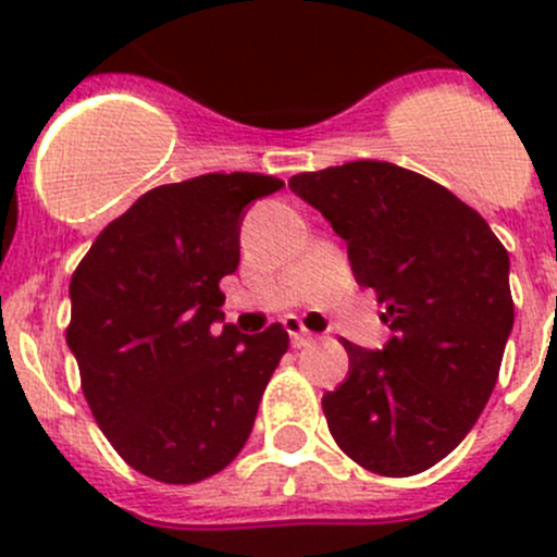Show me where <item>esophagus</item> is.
Listing matches in <instances>:
<instances>
[{"label":"esophagus","mask_w":557,"mask_h":557,"mask_svg":"<svg viewBox=\"0 0 557 557\" xmlns=\"http://www.w3.org/2000/svg\"><path fill=\"white\" fill-rule=\"evenodd\" d=\"M285 331L290 334V345H294V347H307V345H312V342H314V334H312V331L305 329V323H301L299 318L285 320Z\"/></svg>","instance_id":"obj_1"}]
</instances>
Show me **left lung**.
I'll use <instances>...</instances> for the list:
<instances>
[{
	"label": "left lung",
	"mask_w": 557,
	"mask_h": 557,
	"mask_svg": "<svg viewBox=\"0 0 557 557\" xmlns=\"http://www.w3.org/2000/svg\"><path fill=\"white\" fill-rule=\"evenodd\" d=\"M288 185L345 239L393 331L383 352L342 339L350 372L323 396L331 436L374 474H420L463 442L496 387L515 323L507 247L445 185L387 161Z\"/></svg>",
	"instance_id": "8db88e82"
}]
</instances>
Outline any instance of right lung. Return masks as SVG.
<instances>
[{
	"label": "right lung",
	"instance_id": "obj_1",
	"mask_svg": "<svg viewBox=\"0 0 557 557\" xmlns=\"http://www.w3.org/2000/svg\"><path fill=\"white\" fill-rule=\"evenodd\" d=\"M258 172L159 185L107 223L70 283L66 345L115 453L166 485L226 469L288 350L280 323L245 336L223 320L221 280L239 263L250 201L283 188Z\"/></svg>",
	"mask_w": 557,
	"mask_h": 557
}]
</instances>
